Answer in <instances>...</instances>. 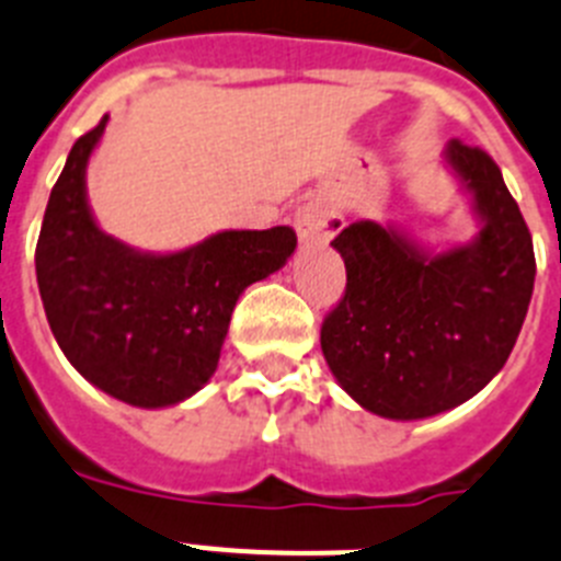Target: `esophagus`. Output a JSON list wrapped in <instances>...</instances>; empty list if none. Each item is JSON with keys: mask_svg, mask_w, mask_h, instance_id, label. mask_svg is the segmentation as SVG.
Instances as JSON below:
<instances>
[{"mask_svg": "<svg viewBox=\"0 0 561 561\" xmlns=\"http://www.w3.org/2000/svg\"><path fill=\"white\" fill-rule=\"evenodd\" d=\"M294 226L301 242H328L344 228V217L328 203L316 199V203H305L301 208H296Z\"/></svg>", "mask_w": 561, "mask_h": 561, "instance_id": "obj_1", "label": "esophagus"}]
</instances>
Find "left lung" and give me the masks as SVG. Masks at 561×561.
<instances>
[{
	"instance_id": "8db88e82",
	"label": "left lung",
	"mask_w": 561,
	"mask_h": 561,
	"mask_svg": "<svg viewBox=\"0 0 561 561\" xmlns=\"http://www.w3.org/2000/svg\"><path fill=\"white\" fill-rule=\"evenodd\" d=\"M443 163L471 197L474 240L435 251L407 228L358 220L330 242L347 290L321 324V353L341 389L389 421L474 398L508 362L534 294V242L500 165L460 140Z\"/></svg>"
}]
</instances>
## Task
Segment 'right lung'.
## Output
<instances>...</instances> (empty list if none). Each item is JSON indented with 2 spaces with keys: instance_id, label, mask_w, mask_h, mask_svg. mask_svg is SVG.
I'll list each match as a JSON object with an SVG mask.
<instances>
[{
  "instance_id": "1",
  "label": "right lung",
  "mask_w": 561,
  "mask_h": 561,
  "mask_svg": "<svg viewBox=\"0 0 561 561\" xmlns=\"http://www.w3.org/2000/svg\"><path fill=\"white\" fill-rule=\"evenodd\" d=\"M106 121L72 144L47 199L38 294L58 347L92 387L129 407H174L206 387L237 299L285 267L296 231H217L172 253L115 240L87 199V163Z\"/></svg>"
}]
</instances>
